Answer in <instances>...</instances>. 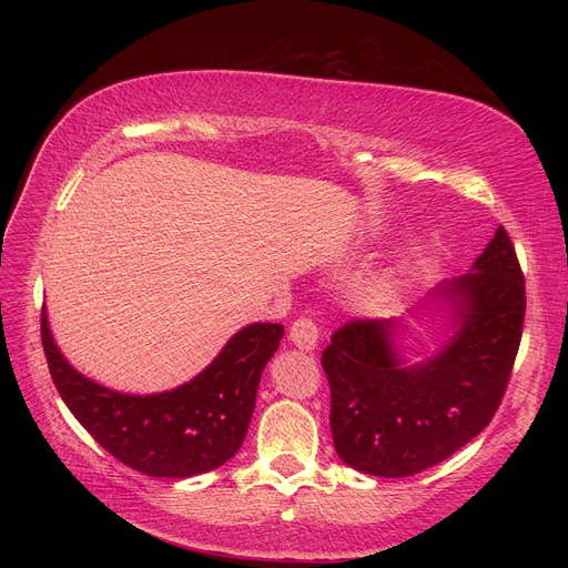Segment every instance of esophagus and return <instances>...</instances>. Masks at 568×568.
<instances>
[{"label":"esophagus","instance_id":"obj_1","mask_svg":"<svg viewBox=\"0 0 568 568\" xmlns=\"http://www.w3.org/2000/svg\"><path fill=\"white\" fill-rule=\"evenodd\" d=\"M317 338H320V329L317 324L311 317H300L294 320L290 326V341L300 347V349H315L317 347Z\"/></svg>","mask_w":568,"mask_h":568}]
</instances>
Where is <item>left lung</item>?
<instances>
[{
	"label": "left lung",
	"mask_w": 568,
	"mask_h": 568,
	"mask_svg": "<svg viewBox=\"0 0 568 568\" xmlns=\"http://www.w3.org/2000/svg\"><path fill=\"white\" fill-rule=\"evenodd\" d=\"M433 296L449 304L456 329L430 359L403 366L394 320H352L322 352L336 454L364 474L400 479L446 460L504 398L525 320V276L506 230Z\"/></svg>",
	"instance_id": "8db88e82"
}]
</instances>
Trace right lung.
I'll list each match as a JSON object with an SVG mask.
<instances>
[{
    "label": "right lung",
    "mask_w": 568,
    "mask_h": 568,
    "mask_svg": "<svg viewBox=\"0 0 568 568\" xmlns=\"http://www.w3.org/2000/svg\"><path fill=\"white\" fill-rule=\"evenodd\" d=\"M283 332V324H248L191 382L172 392L133 396L80 375L54 345L45 308L41 311L48 368L71 414L119 463L168 479L216 469L239 452L262 371Z\"/></svg>",
    "instance_id": "right-lung-1"
}]
</instances>
